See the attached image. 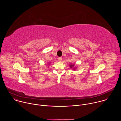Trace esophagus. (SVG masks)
Listing matches in <instances>:
<instances>
[{
  "label": "esophagus",
  "mask_w": 121,
  "mask_h": 121,
  "mask_svg": "<svg viewBox=\"0 0 121 121\" xmlns=\"http://www.w3.org/2000/svg\"><path fill=\"white\" fill-rule=\"evenodd\" d=\"M62 57H59L58 58V61H59V62H61V61H62Z\"/></svg>",
  "instance_id": "34e87169"
}]
</instances>
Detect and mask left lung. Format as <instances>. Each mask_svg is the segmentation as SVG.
I'll return each instance as SVG.
<instances>
[{"label": "left lung", "instance_id": "left-lung-1", "mask_svg": "<svg viewBox=\"0 0 121 121\" xmlns=\"http://www.w3.org/2000/svg\"><path fill=\"white\" fill-rule=\"evenodd\" d=\"M74 64H70V65H70V67L71 68H72V69L73 70H76V69H77V67H75V66H74Z\"/></svg>", "mask_w": 121, "mask_h": 121}]
</instances>
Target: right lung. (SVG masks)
<instances>
[{
  "label": "right lung",
  "mask_w": 121,
  "mask_h": 121,
  "mask_svg": "<svg viewBox=\"0 0 121 121\" xmlns=\"http://www.w3.org/2000/svg\"><path fill=\"white\" fill-rule=\"evenodd\" d=\"M50 64H49V63H48V66H49V65H50Z\"/></svg>",
  "instance_id": "right-lung-1"
}]
</instances>
